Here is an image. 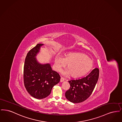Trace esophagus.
I'll return each mask as SVG.
<instances>
[{
  "mask_svg": "<svg viewBox=\"0 0 122 122\" xmlns=\"http://www.w3.org/2000/svg\"><path fill=\"white\" fill-rule=\"evenodd\" d=\"M64 78H63V77H61V79H60V82H63L64 81Z\"/></svg>",
  "mask_w": 122,
  "mask_h": 122,
  "instance_id": "34e87169",
  "label": "esophagus"
}]
</instances>
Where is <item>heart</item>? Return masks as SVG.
<instances>
[{
	"label": "heart",
	"mask_w": 122,
	"mask_h": 122,
	"mask_svg": "<svg viewBox=\"0 0 122 122\" xmlns=\"http://www.w3.org/2000/svg\"><path fill=\"white\" fill-rule=\"evenodd\" d=\"M67 64V69L62 72L65 76L80 77L85 75L91 70L93 63L92 60L84 55L76 52H69L63 57L57 55L54 59L55 70L59 71Z\"/></svg>",
	"instance_id": "b5f03b06"
}]
</instances>
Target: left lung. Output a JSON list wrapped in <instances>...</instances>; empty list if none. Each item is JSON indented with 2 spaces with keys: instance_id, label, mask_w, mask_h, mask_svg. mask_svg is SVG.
<instances>
[{
  "instance_id": "left-lung-1",
  "label": "left lung",
  "mask_w": 122,
  "mask_h": 122,
  "mask_svg": "<svg viewBox=\"0 0 122 122\" xmlns=\"http://www.w3.org/2000/svg\"><path fill=\"white\" fill-rule=\"evenodd\" d=\"M99 70L95 68L85 77L69 81L70 87L65 94L66 98L73 103H80L92 93L99 78Z\"/></svg>"
}]
</instances>
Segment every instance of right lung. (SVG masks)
Instances as JSON below:
<instances>
[{
  "label": "right lung",
  "mask_w": 122,
  "mask_h": 122,
  "mask_svg": "<svg viewBox=\"0 0 122 122\" xmlns=\"http://www.w3.org/2000/svg\"><path fill=\"white\" fill-rule=\"evenodd\" d=\"M43 44H37L27 53L24 66V85L27 92L38 99L48 96L52 87L59 83L60 76L52 70L50 64L39 63L36 56Z\"/></svg>",
  "instance_id": "right-lung-1"
}]
</instances>
